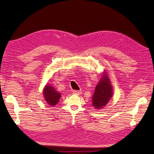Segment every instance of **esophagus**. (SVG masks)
<instances>
[{
    "mask_svg": "<svg viewBox=\"0 0 154 154\" xmlns=\"http://www.w3.org/2000/svg\"><path fill=\"white\" fill-rule=\"evenodd\" d=\"M72 92H73V94H78V95H79V94H81V91H76V90H73V91H72Z\"/></svg>",
    "mask_w": 154,
    "mask_h": 154,
    "instance_id": "34e87169",
    "label": "esophagus"
}]
</instances>
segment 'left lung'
I'll list each match as a JSON object with an SVG mask.
<instances>
[{"label":"left lung","instance_id":"1","mask_svg":"<svg viewBox=\"0 0 154 154\" xmlns=\"http://www.w3.org/2000/svg\"><path fill=\"white\" fill-rule=\"evenodd\" d=\"M113 90L108 74L104 71L93 95V106L95 109H100L105 106L112 97Z\"/></svg>","mask_w":154,"mask_h":154}]
</instances>
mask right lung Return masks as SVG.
I'll list each match as a JSON object with an SVG mask.
<instances>
[{
	"instance_id": "1",
	"label": "right lung",
	"mask_w": 154,
	"mask_h": 154,
	"mask_svg": "<svg viewBox=\"0 0 154 154\" xmlns=\"http://www.w3.org/2000/svg\"><path fill=\"white\" fill-rule=\"evenodd\" d=\"M43 91L44 99L48 104L52 106L56 105L60 99L61 93H58L54 87L50 85V84L45 86Z\"/></svg>"
}]
</instances>
